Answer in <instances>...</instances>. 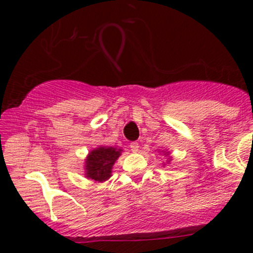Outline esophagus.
Masks as SVG:
<instances>
[{"instance_id":"esophagus-1","label":"esophagus","mask_w":253,"mask_h":253,"mask_svg":"<svg viewBox=\"0 0 253 253\" xmlns=\"http://www.w3.org/2000/svg\"><path fill=\"white\" fill-rule=\"evenodd\" d=\"M129 148H131V150L132 152H138V149H139V144H138V142H132L131 144H129Z\"/></svg>"}]
</instances>
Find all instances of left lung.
Instances as JSON below:
<instances>
[{
	"mask_svg": "<svg viewBox=\"0 0 253 253\" xmlns=\"http://www.w3.org/2000/svg\"><path fill=\"white\" fill-rule=\"evenodd\" d=\"M165 154H168V153H165Z\"/></svg>",
	"mask_w": 253,
	"mask_h": 253,
	"instance_id": "obj_1",
	"label": "left lung"
}]
</instances>
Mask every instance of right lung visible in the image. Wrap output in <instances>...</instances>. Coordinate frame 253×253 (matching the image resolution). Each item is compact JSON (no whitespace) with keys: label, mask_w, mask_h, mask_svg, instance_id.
Here are the masks:
<instances>
[{"label":"right lung","mask_w":253,"mask_h":253,"mask_svg":"<svg viewBox=\"0 0 253 253\" xmlns=\"http://www.w3.org/2000/svg\"><path fill=\"white\" fill-rule=\"evenodd\" d=\"M121 149L112 147H98L91 150L85 159V176L98 182L110 178L112 165L121 155Z\"/></svg>","instance_id":"1"}]
</instances>
